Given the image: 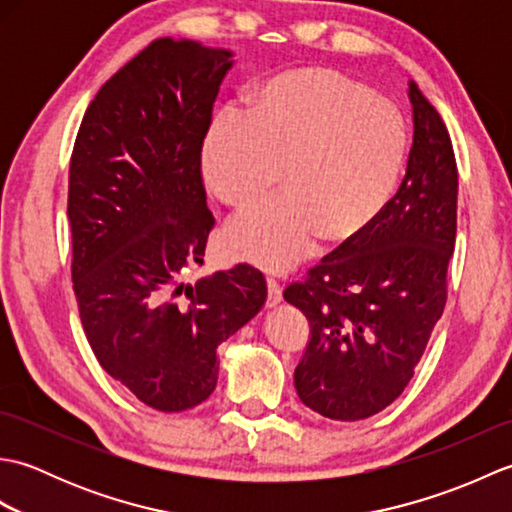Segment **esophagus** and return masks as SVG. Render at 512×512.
I'll return each instance as SVG.
<instances>
[{
	"mask_svg": "<svg viewBox=\"0 0 512 512\" xmlns=\"http://www.w3.org/2000/svg\"><path fill=\"white\" fill-rule=\"evenodd\" d=\"M266 286H268L266 306H268V308H273V306H277V303L281 301V286H279V281H277V279H273V277H268V279H266Z\"/></svg>",
	"mask_w": 512,
	"mask_h": 512,
	"instance_id": "obj_1",
	"label": "esophagus"
}]
</instances>
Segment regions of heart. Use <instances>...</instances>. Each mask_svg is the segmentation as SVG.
<instances>
[{
    "mask_svg": "<svg viewBox=\"0 0 512 512\" xmlns=\"http://www.w3.org/2000/svg\"><path fill=\"white\" fill-rule=\"evenodd\" d=\"M407 129L387 99L325 68L273 74L246 94V112L215 116L202 147V173L217 200L248 209L228 226L235 259L284 270L321 237L343 244L361 235L396 189Z\"/></svg>",
    "mask_w": 512,
    "mask_h": 512,
    "instance_id": "heart-1",
    "label": "heart"
}]
</instances>
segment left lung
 Returning a JSON list of instances; mask_svg holds the SVG:
<instances>
[{"mask_svg": "<svg viewBox=\"0 0 512 512\" xmlns=\"http://www.w3.org/2000/svg\"><path fill=\"white\" fill-rule=\"evenodd\" d=\"M413 145L394 198L284 299L310 323L295 369L301 402L330 420H363L409 385L447 303L458 228V167L447 127L409 81Z\"/></svg>", "mask_w": 512, "mask_h": 512, "instance_id": "obj_1", "label": "left lung"}]
</instances>
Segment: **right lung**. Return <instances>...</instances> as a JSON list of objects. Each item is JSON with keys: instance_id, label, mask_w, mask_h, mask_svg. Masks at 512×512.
<instances>
[{"instance_id": "right-lung-1", "label": "right lung", "mask_w": 512, "mask_h": 512, "mask_svg": "<svg viewBox=\"0 0 512 512\" xmlns=\"http://www.w3.org/2000/svg\"><path fill=\"white\" fill-rule=\"evenodd\" d=\"M233 52L151 41L105 81L70 158L72 284L101 367L158 411L200 405L217 345L262 310L266 279L237 264L184 284L215 224L202 143Z\"/></svg>"}]
</instances>
